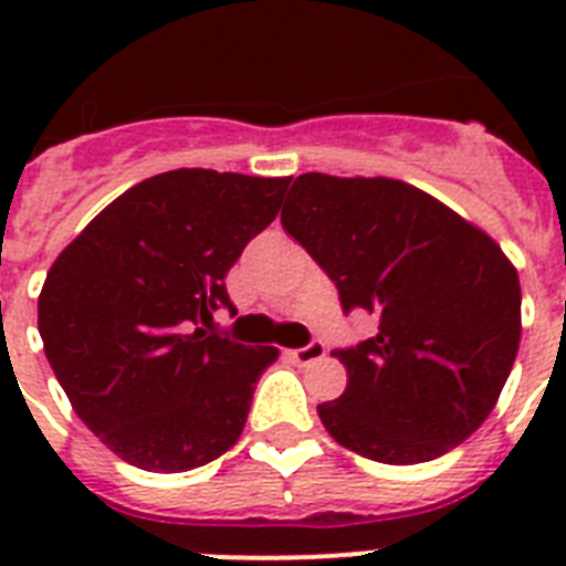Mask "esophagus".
<instances>
[{
  "label": "esophagus",
  "instance_id": "1",
  "mask_svg": "<svg viewBox=\"0 0 566 566\" xmlns=\"http://www.w3.org/2000/svg\"><path fill=\"white\" fill-rule=\"evenodd\" d=\"M291 355H293V361L305 367V364L319 361V358L326 355V344H323V340H311L308 346H302V349H293Z\"/></svg>",
  "mask_w": 566,
  "mask_h": 566
}]
</instances>
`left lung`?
I'll use <instances>...</instances> for the list:
<instances>
[{
    "label": "left lung",
    "mask_w": 566,
    "mask_h": 566,
    "mask_svg": "<svg viewBox=\"0 0 566 566\" xmlns=\"http://www.w3.org/2000/svg\"><path fill=\"white\" fill-rule=\"evenodd\" d=\"M282 226L376 337L337 349L346 390L317 405L326 431L381 464H422L473 434L520 346V279L500 243L426 190L305 172Z\"/></svg>",
    "instance_id": "1"
}]
</instances>
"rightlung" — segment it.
I'll use <instances>...</instances> for the list:
<instances>
[{
	"instance_id": "1",
	"label": "right lung",
	"mask_w": 566,
	"mask_h": 566,
	"mask_svg": "<svg viewBox=\"0 0 566 566\" xmlns=\"http://www.w3.org/2000/svg\"><path fill=\"white\" fill-rule=\"evenodd\" d=\"M287 185L161 172L102 208L49 266L38 296L46 358L73 411L126 464L185 473L238 443L279 349L196 326L231 308L226 275Z\"/></svg>"
}]
</instances>
